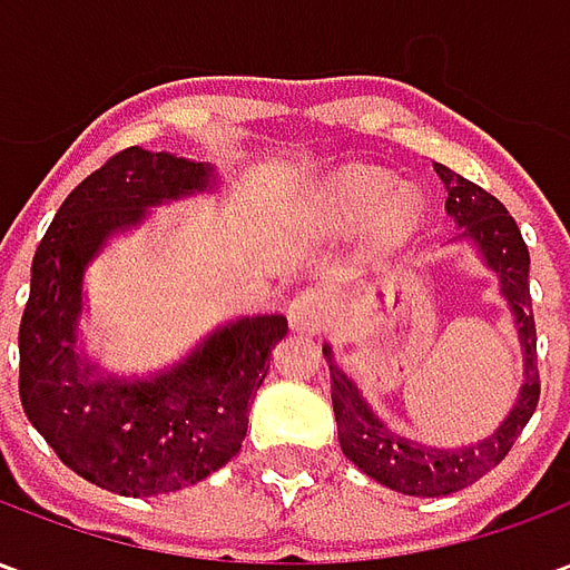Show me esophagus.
I'll return each instance as SVG.
<instances>
[{"mask_svg":"<svg viewBox=\"0 0 570 570\" xmlns=\"http://www.w3.org/2000/svg\"><path fill=\"white\" fill-rule=\"evenodd\" d=\"M323 311H326V298L314 289H305L286 305V317H289V326L298 333H314L323 323Z\"/></svg>","mask_w":570,"mask_h":570,"instance_id":"obj_1","label":"esophagus"}]
</instances>
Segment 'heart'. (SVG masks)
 <instances>
[{"mask_svg": "<svg viewBox=\"0 0 570 570\" xmlns=\"http://www.w3.org/2000/svg\"><path fill=\"white\" fill-rule=\"evenodd\" d=\"M394 179L372 167H347L326 188V210L338 225L370 219L375 247H400L421 223V198L412 188L387 195Z\"/></svg>", "mask_w": 570, "mask_h": 570, "instance_id": "1", "label": "heart"}]
</instances>
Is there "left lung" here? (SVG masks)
Instances as JSON below:
<instances>
[{
	"label": "left lung",
	"mask_w": 570,
	"mask_h": 570,
	"mask_svg": "<svg viewBox=\"0 0 570 570\" xmlns=\"http://www.w3.org/2000/svg\"><path fill=\"white\" fill-rule=\"evenodd\" d=\"M433 167L449 188V200H445L449 213L458 219V225H464V235L476 240V247L482 249L491 268L501 274L503 296L513 305L522 347H525V384H522V394H519V403L510 412V419L503 421L494 436L476 442L470 449L440 452V449H428V445L400 440L396 433H391L372 415L363 396L357 394V387L347 382L345 372L330 366L333 370V409L335 424H338V442H342L347 461H354L366 476L379 479L387 489L415 494V498L452 494L494 470L510 454L513 442L525 430L540 400L538 333H534V314H531L528 247L522 240V232L491 191L479 188L464 176H454L442 164H433ZM323 354L333 360L330 351H323Z\"/></svg>",
	"instance_id": "obj_1"
}]
</instances>
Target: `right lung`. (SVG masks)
Instances as JSON below:
<instances>
[{
	"mask_svg": "<svg viewBox=\"0 0 570 570\" xmlns=\"http://www.w3.org/2000/svg\"><path fill=\"white\" fill-rule=\"evenodd\" d=\"M204 186V164L140 146L116 151L69 191L32 256L18 333L23 412L69 470L128 498L186 489L235 458L272 347L289 330L277 314L247 317L155 382H88L76 357L85 265L146 207Z\"/></svg>",
	"mask_w": 570,
	"mask_h": 570,
	"instance_id": "1",
	"label": "right lung"
}]
</instances>
